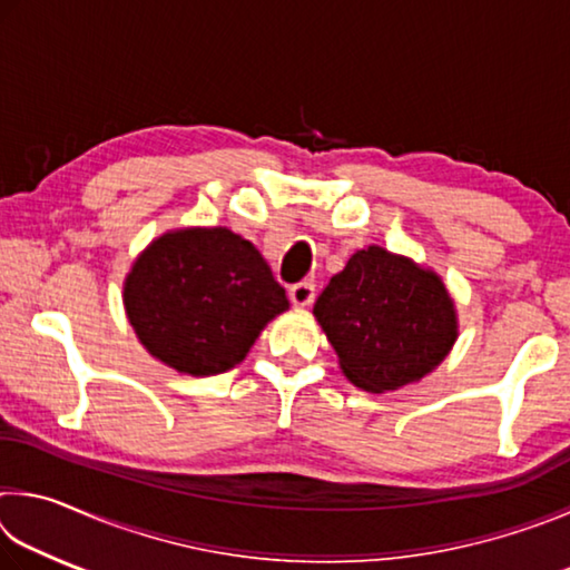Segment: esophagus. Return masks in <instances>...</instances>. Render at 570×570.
<instances>
[{
  "label": "esophagus",
  "instance_id": "obj_1",
  "mask_svg": "<svg viewBox=\"0 0 570 570\" xmlns=\"http://www.w3.org/2000/svg\"><path fill=\"white\" fill-rule=\"evenodd\" d=\"M288 298H292L294 306H308L314 302V284L298 282L294 286H288Z\"/></svg>",
  "mask_w": 570,
  "mask_h": 570
}]
</instances>
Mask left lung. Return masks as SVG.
Masks as SVG:
<instances>
[{
	"mask_svg": "<svg viewBox=\"0 0 570 570\" xmlns=\"http://www.w3.org/2000/svg\"><path fill=\"white\" fill-rule=\"evenodd\" d=\"M314 316L344 377L377 394L420 382L458 340L442 278L382 246L356 250L316 298Z\"/></svg>",
	"mask_w": 570,
	"mask_h": 570,
	"instance_id": "8db88e82",
	"label": "left lung"
}]
</instances>
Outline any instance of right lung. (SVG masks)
<instances>
[{
    "label": "right lung",
    "mask_w": 570,
    "mask_h": 570,
    "mask_svg": "<svg viewBox=\"0 0 570 570\" xmlns=\"http://www.w3.org/2000/svg\"><path fill=\"white\" fill-rule=\"evenodd\" d=\"M122 302L140 344L193 377L244 362L264 326L288 308L256 246L224 226L158 236L125 276Z\"/></svg>",
    "instance_id": "add662e5"
}]
</instances>
